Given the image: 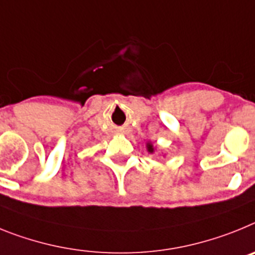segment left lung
<instances>
[{
    "label": "left lung",
    "instance_id": "obj_1",
    "mask_svg": "<svg viewBox=\"0 0 255 255\" xmlns=\"http://www.w3.org/2000/svg\"><path fill=\"white\" fill-rule=\"evenodd\" d=\"M147 151L154 152V146H152L151 143H147Z\"/></svg>",
    "mask_w": 255,
    "mask_h": 255
}]
</instances>
